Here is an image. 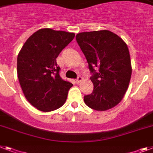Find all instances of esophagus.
<instances>
[{"instance_id":"obj_1","label":"esophagus","mask_w":153,"mask_h":153,"mask_svg":"<svg viewBox=\"0 0 153 153\" xmlns=\"http://www.w3.org/2000/svg\"><path fill=\"white\" fill-rule=\"evenodd\" d=\"M82 80H83V77H82L81 76H78L77 78H76V82L79 84V83H80Z\"/></svg>"}]
</instances>
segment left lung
Returning <instances> with one entry per match:
<instances>
[{
    "label": "left lung",
    "instance_id": "left-lung-1",
    "mask_svg": "<svg viewBox=\"0 0 153 153\" xmlns=\"http://www.w3.org/2000/svg\"><path fill=\"white\" fill-rule=\"evenodd\" d=\"M92 76L94 90L84 97L92 109L105 111L119 104L131 79V62L126 43L108 30L84 32L76 36Z\"/></svg>",
    "mask_w": 153,
    "mask_h": 153
}]
</instances>
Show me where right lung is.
<instances>
[{
	"label": "right lung",
	"instance_id": "add662e5",
	"mask_svg": "<svg viewBox=\"0 0 153 153\" xmlns=\"http://www.w3.org/2000/svg\"><path fill=\"white\" fill-rule=\"evenodd\" d=\"M75 34L51 29L34 33L17 59V74L23 94L30 104L43 112L62 106L73 84L59 75L56 59Z\"/></svg>",
	"mask_w": 153,
	"mask_h": 153
}]
</instances>
